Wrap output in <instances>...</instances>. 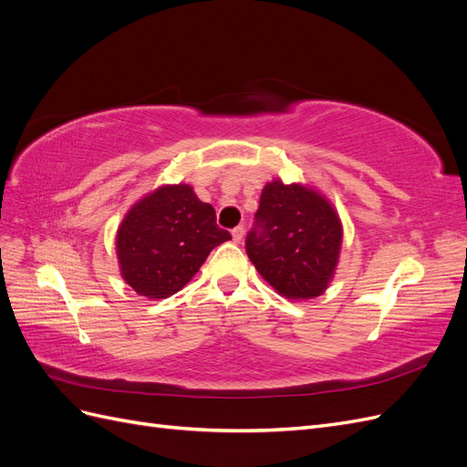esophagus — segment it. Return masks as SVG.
<instances>
[{"instance_id":"34e87169","label":"esophagus","mask_w":467,"mask_h":467,"mask_svg":"<svg viewBox=\"0 0 467 467\" xmlns=\"http://www.w3.org/2000/svg\"><path fill=\"white\" fill-rule=\"evenodd\" d=\"M244 235H245V228H244V225H237V228H234V230H232V237H234V242H235V244L242 242Z\"/></svg>"}]
</instances>
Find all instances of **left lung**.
<instances>
[{"instance_id":"1","label":"left lung","mask_w":467,"mask_h":467,"mask_svg":"<svg viewBox=\"0 0 467 467\" xmlns=\"http://www.w3.org/2000/svg\"><path fill=\"white\" fill-rule=\"evenodd\" d=\"M343 244V223L321 192L300 182H266L247 257L288 300H312L327 290Z\"/></svg>"}]
</instances>
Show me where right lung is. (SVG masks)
Returning a JSON list of instances; mask_svg holds the SVG:
<instances>
[{
    "instance_id": "1",
    "label": "right lung",
    "mask_w": 467,
    "mask_h": 467,
    "mask_svg": "<svg viewBox=\"0 0 467 467\" xmlns=\"http://www.w3.org/2000/svg\"><path fill=\"white\" fill-rule=\"evenodd\" d=\"M228 239L230 232L218 228L216 210L187 182L158 187L132 204L119 225L120 276L150 300L169 298Z\"/></svg>"
}]
</instances>
